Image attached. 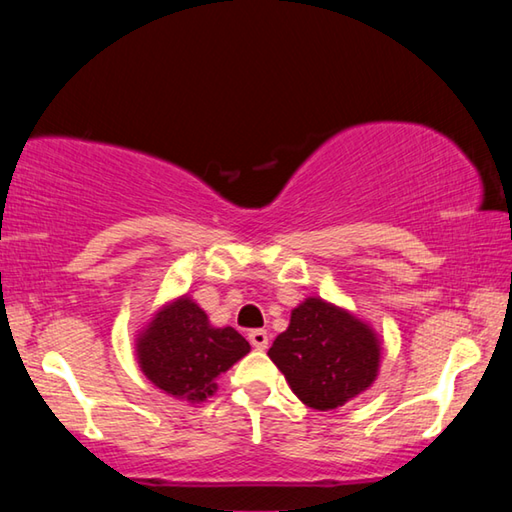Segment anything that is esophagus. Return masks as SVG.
I'll use <instances>...</instances> for the list:
<instances>
[{
  "label": "esophagus",
  "instance_id": "obj_1",
  "mask_svg": "<svg viewBox=\"0 0 512 512\" xmlns=\"http://www.w3.org/2000/svg\"><path fill=\"white\" fill-rule=\"evenodd\" d=\"M250 339V345H253L255 350H266L268 348V334L264 332V329H253V332L248 334Z\"/></svg>",
  "mask_w": 512,
  "mask_h": 512
}]
</instances>
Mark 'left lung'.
<instances>
[{
	"instance_id": "8db88e82",
	"label": "left lung",
	"mask_w": 512,
	"mask_h": 512,
	"mask_svg": "<svg viewBox=\"0 0 512 512\" xmlns=\"http://www.w3.org/2000/svg\"><path fill=\"white\" fill-rule=\"evenodd\" d=\"M268 357L302 404L332 411L375 384L381 341L366 320L309 296L291 311Z\"/></svg>"
}]
</instances>
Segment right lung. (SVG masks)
Segmentation results:
<instances>
[{
    "label": "right lung",
    "mask_w": 512,
    "mask_h": 512,
    "mask_svg": "<svg viewBox=\"0 0 512 512\" xmlns=\"http://www.w3.org/2000/svg\"><path fill=\"white\" fill-rule=\"evenodd\" d=\"M250 352L235 327H214L205 311L187 296L155 311L135 339L140 370L176 400L201 404L216 393V379Z\"/></svg>",
    "instance_id": "obj_1"
}]
</instances>
